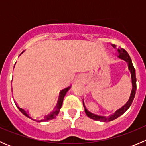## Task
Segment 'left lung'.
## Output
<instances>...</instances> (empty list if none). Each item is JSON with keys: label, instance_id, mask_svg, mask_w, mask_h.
I'll list each match as a JSON object with an SVG mask.
<instances>
[{"label": "left lung", "instance_id": "1", "mask_svg": "<svg viewBox=\"0 0 146 146\" xmlns=\"http://www.w3.org/2000/svg\"><path fill=\"white\" fill-rule=\"evenodd\" d=\"M112 46L114 48H116V45H112ZM118 51L119 56V57L121 59H123L124 61H126L128 64V66H129V69L131 72V80H132V88L130 98H129V101L125 104V105H123L121 108H120L119 110H117L115 113H114L113 115L110 116V117H104V116H100L98 114H93V113L90 112L89 110H87V108L85 107V104H84V102L82 100V103H83L84 108H85V111L86 115L88 117H90V119H94V120L96 121H103V122H107V121H111L114 120V119H117L119 117H120L121 115L123 114L130 107L131 104L133 102V99H134L135 95H136V72H135V68L133 67V64H132L131 59L130 56H129V54L126 52V51L125 49L122 48H119L117 49Z\"/></svg>", "mask_w": 146, "mask_h": 146}]
</instances>
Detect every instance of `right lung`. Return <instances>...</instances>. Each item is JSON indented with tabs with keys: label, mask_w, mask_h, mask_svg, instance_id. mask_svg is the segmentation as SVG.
Masks as SVG:
<instances>
[{
	"label": "right lung",
	"mask_w": 146,
	"mask_h": 146,
	"mask_svg": "<svg viewBox=\"0 0 146 146\" xmlns=\"http://www.w3.org/2000/svg\"><path fill=\"white\" fill-rule=\"evenodd\" d=\"M21 54H23V53H21ZM70 88V86H69V87H68V88H65V89L62 90L60 92L59 98H58V102H57V104H56V105L55 106V107H54V108L53 109V110H51V111H50L48 114H47L45 116V117H44L43 118L39 119V120H36V119H32V117H31L30 115H29V114L28 113V111H26V110H25L24 109L20 107L18 105H17V104H16V105H17V108L19 109V110H20V111H21V112L23 113L24 115H25L26 117H27L28 118L32 119V120L36 121H39V122L47 121H49V120H51V119H54L56 117L57 115H58V114L59 113V111H60V109H61V106H62L63 101H64V98L65 95H66V92H68V90Z\"/></svg>",
	"instance_id": "obj_1"
}]
</instances>
